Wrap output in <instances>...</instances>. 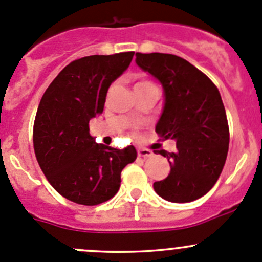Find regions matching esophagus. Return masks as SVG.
Masks as SVG:
<instances>
[{
  "instance_id": "34e87169",
  "label": "esophagus",
  "mask_w": 262,
  "mask_h": 262,
  "mask_svg": "<svg viewBox=\"0 0 262 262\" xmlns=\"http://www.w3.org/2000/svg\"><path fill=\"white\" fill-rule=\"evenodd\" d=\"M137 153H138L139 157H144V158L150 157V156L153 155L152 150L147 149V148H138V150H137Z\"/></svg>"
}]
</instances>
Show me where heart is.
<instances>
[{
  "label": "heart",
  "mask_w": 262,
  "mask_h": 262,
  "mask_svg": "<svg viewBox=\"0 0 262 262\" xmlns=\"http://www.w3.org/2000/svg\"><path fill=\"white\" fill-rule=\"evenodd\" d=\"M146 83H149V82H138V83H137V86H138V84H146Z\"/></svg>",
  "instance_id": "heart-1"
}]
</instances>
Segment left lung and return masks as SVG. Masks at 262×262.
Returning <instances> with one entry per match:
<instances>
[{
  "label": "left lung",
  "instance_id": "left-lung-1",
  "mask_svg": "<svg viewBox=\"0 0 262 262\" xmlns=\"http://www.w3.org/2000/svg\"><path fill=\"white\" fill-rule=\"evenodd\" d=\"M136 63L163 87L162 114L156 132L176 141V152L153 150L167 157L171 170L155 191L172 203H189L207 194L226 163L229 129L221 94L202 71L184 58L165 53H137Z\"/></svg>",
  "mask_w": 262,
  "mask_h": 262
}]
</instances>
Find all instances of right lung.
<instances>
[{
  "label": "right lung",
  "instance_id": "1",
  "mask_svg": "<svg viewBox=\"0 0 262 262\" xmlns=\"http://www.w3.org/2000/svg\"><path fill=\"white\" fill-rule=\"evenodd\" d=\"M134 52L89 55L66 66L44 92L34 121V150L53 187L66 199L97 205L120 187L121 170L134 162L124 149L96 143L89 123L104 110L110 84L129 67Z\"/></svg>",
  "mask_w": 262,
  "mask_h": 262
}]
</instances>
